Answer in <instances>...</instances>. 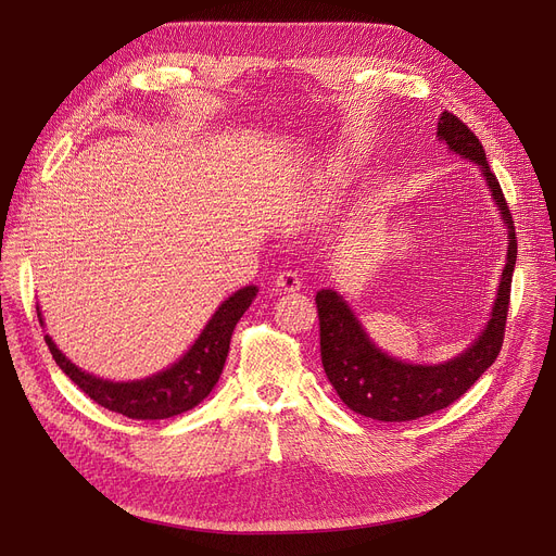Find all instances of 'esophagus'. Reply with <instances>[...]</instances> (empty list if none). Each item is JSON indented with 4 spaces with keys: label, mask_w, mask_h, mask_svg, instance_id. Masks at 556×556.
Wrapping results in <instances>:
<instances>
[{
    "label": "esophagus",
    "mask_w": 556,
    "mask_h": 556,
    "mask_svg": "<svg viewBox=\"0 0 556 556\" xmlns=\"http://www.w3.org/2000/svg\"><path fill=\"white\" fill-rule=\"evenodd\" d=\"M277 290L279 293H298V290L302 288V279L298 273L293 270H286V273H279L277 275Z\"/></svg>",
    "instance_id": "34e87169"
}]
</instances>
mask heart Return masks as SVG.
<instances>
[{
	"instance_id": "b5f03b06",
	"label": "heart",
	"mask_w": 556,
	"mask_h": 556,
	"mask_svg": "<svg viewBox=\"0 0 556 556\" xmlns=\"http://www.w3.org/2000/svg\"><path fill=\"white\" fill-rule=\"evenodd\" d=\"M329 182H331L333 187H340V185H344V173H342L340 168H333V173H331Z\"/></svg>"
}]
</instances>
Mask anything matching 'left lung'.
I'll return each instance as SVG.
<instances>
[{
  "label": "left lung",
  "mask_w": 556,
  "mask_h": 556,
  "mask_svg": "<svg viewBox=\"0 0 556 556\" xmlns=\"http://www.w3.org/2000/svg\"><path fill=\"white\" fill-rule=\"evenodd\" d=\"M437 137L453 153L482 168L491 195L507 225V263L484 331L464 354L440 365H410L388 356L369 340L354 311L336 290H319L315 304L325 374L346 407L376 421H413L451 405L498 358L505 338L511 275L516 266V231L507 200L489 168L480 139L453 112H442Z\"/></svg>",
  "instance_id": "obj_1"
}]
</instances>
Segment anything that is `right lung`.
<instances>
[{
    "label": "right lung",
    "instance_id": "right-lung-1",
    "mask_svg": "<svg viewBox=\"0 0 556 556\" xmlns=\"http://www.w3.org/2000/svg\"><path fill=\"white\" fill-rule=\"evenodd\" d=\"M256 286H245L237 290V293L218 306L207 327L202 329L198 340L178 363H173L168 369L151 378H143V381H103V378L87 374L70 363L49 336H45V340L55 365L99 405L130 419H168L191 410V407H195L202 399H207V394L214 390L225 367L233 327H237L241 315L252 304Z\"/></svg>",
    "mask_w": 556,
    "mask_h": 556
}]
</instances>
